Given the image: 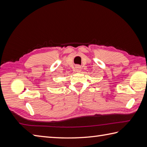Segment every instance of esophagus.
Segmentation results:
<instances>
[{"label":"esophagus","mask_w":147,"mask_h":147,"mask_svg":"<svg viewBox=\"0 0 147 147\" xmlns=\"http://www.w3.org/2000/svg\"><path fill=\"white\" fill-rule=\"evenodd\" d=\"M81 69H82V68H81V67L80 66V65H76L75 67V71L76 72H80L81 71Z\"/></svg>","instance_id":"1"}]
</instances>
